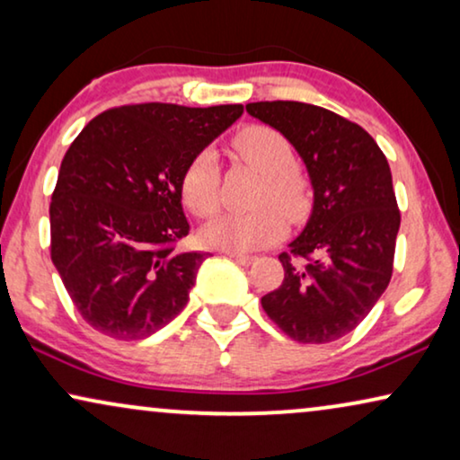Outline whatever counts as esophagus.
Returning <instances> with one entry per match:
<instances>
[{
	"instance_id": "34e87169",
	"label": "esophagus",
	"mask_w": 460,
	"mask_h": 460,
	"mask_svg": "<svg viewBox=\"0 0 460 460\" xmlns=\"http://www.w3.org/2000/svg\"><path fill=\"white\" fill-rule=\"evenodd\" d=\"M226 255L232 257V260L238 261V263H243V266H251V263H253V261L257 260L255 255H249V253H236V251H226Z\"/></svg>"
}]
</instances>
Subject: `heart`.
I'll use <instances>...</instances> for the list:
<instances>
[{
  "instance_id": "obj_1",
  "label": "heart",
  "mask_w": 460,
  "mask_h": 460,
  "mask_svg": "<svg viewBox=\"0 0 460 460\" xmlns=\"http://www.w3.org/2000/svg\"><path fill=\"white\" fill-rule=\"evenodd\" d=\"M234 150L247 165L266 178V186L257 194V205L268 207L251 213H219L203 226L200 238L209 247L249 253L280 241L285 234V222L272 207H279L287 217H297L305 207L307 188L295 169L297 156L291 142L280 131L266 125H251L238 131ZM219 184L222 175L216 153L200 150L181 173L180 190L184 205L194 216H211L219 207Z\"/></svg>"
}]
</instances>
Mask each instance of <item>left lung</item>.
<instances>
[{"label": "left lung", "mask_w": 460, "mask_h": 460, "mask_svg": "<svg viewBox=\"0 0 460 460\" xmlns=\"http://www.w3.org/2000/svg\"><path fill=\"white\" fill-rule=\"evenodd\" d=\"M247 112L293 144L314 190L305 228L279 255L285 280L261 305L295 341H337L392 280L400 211L389 163L368 131L320 106L276 100Z\"/></svg>", "instance_id": "1"}]
</instances>
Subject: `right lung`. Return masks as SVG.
I'll use <instances>...</instances> for the list:
<instances>
[{"mask_svg":"<svg viewBox=\"0 0 460 460\" xmlns=\"http://www.w3.org/2000/svg\"><path fill=\"white\" fill-rule=\"evenodd\" d=\"M243 115V104H131L92 119L60 163L52 261L75 307L112 339H146L188 304L207 253L173 244L190 230L181 173Z\"/></svg>","mask_w":460,"mask_h":460,"instance_id":"1","label":"right lung"}]
</instances>
